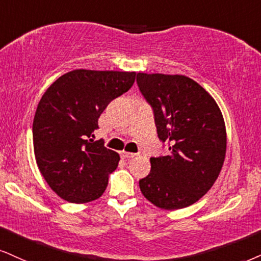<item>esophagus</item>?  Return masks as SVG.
Returning a JSON list of instances; mask_svg holds the SVG:
<instances>
[{"mask_svg": "<svg viewBox=\"0 0 261 261\" xmlns=\"http://www.w3.org/2000/svg\"><path fill=\"white\" fill-rule=\"evenodd\" d=\"M136 156H137V153L127 152V151H121L122 159H133V157H136Z\"/></svg>", "mask_w": 261, "mask_h": 261, "instance_id": "34e87169", "label": "esophagus"}]
</instances>
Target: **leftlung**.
Here are the masks:
<instances>
[{
  "label": "left lung",
  "instance_id": "8db88e82",
  "mask_svg": "<svg viewBox=\"0 0 261 261\" xmlns=\"http://www.w3.org/2000/svg\"><path fill=\"white\" fill-rule=\"evenodd\" d=\"M137 83L169 150L150 159L149 175L139 180L141 192L159 208L189 207L207 194L223 167L226 130L219 106L182 75L139 72Z\"/></svg>",
  "mask_w": 261,
  "mask_h": 261
}]
</instances>
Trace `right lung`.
Segmentation results:
<instances>
[{"label": "right lung", "mask_w": 261, "mask_h": 261, "mask_svg": "<svg viewBox=\"0 0 261 261\" xmlns=\"http://www.w3.org/2000/svg\"><path fill=\"white\" fill-rule=\"evenodd\" d=\"M136 72L72 70L60 76L38 102L34 123L35 157L56 194L85 203L104 194L120 155L93 140L110 101L128 92Z\"/></svg>", "instance_id": "1"}]
</instances>
